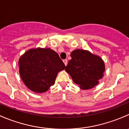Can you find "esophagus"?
I'll use <instances>...</instances> for the list:
<instances>
[{"label": "esophagus", "instance_id": "1", "mask_svg": "<svg viewBox=\"0 0 129 129\" xmlns=\"http://www.w3.org/2000/svg\"><path fill=\"white\" fill-rule=\"evenodd\" d=\"M63 63H64V64H65V66H67V59H64V60H63Z\"/></svg>", "mask_w": 129, "mask_h": 129}]
</instances>
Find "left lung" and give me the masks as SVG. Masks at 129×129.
<instances>
[{
    "label": "left lung",
    "mask_w": 129,
    "mask_h": 129,
    "mask_svg": "<svg viewBox=\"0 0 129 129\" xmlns=\"http://www.w3.org/2000/svg\"><path fill=\"white\" fill-rule=\"evenodd\" d=\"M71 57L65 70L80 88L89 89L99 83L105 70L104 62L99 56L77 49L72 52Z\"/></svg>",
    "instance_id": "1"
}]
</instances>
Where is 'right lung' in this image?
<instances>
[{"instance_id":"1","label":"right lung","mask_w":129,"mask_h":129,"mask_svg":"<svg viewBox=\"0 0 129 129\" xmlns=\"http://www.w3.org/2000/svg\"><path fill=\"white\" fill-rule=\"evenodd\" d=\"M18 63L23 82L37 93L46 92L53 86L58 72L66 67L58 53L48 48L29 50L21 56Z\"/></svg>"}]
</instances>
